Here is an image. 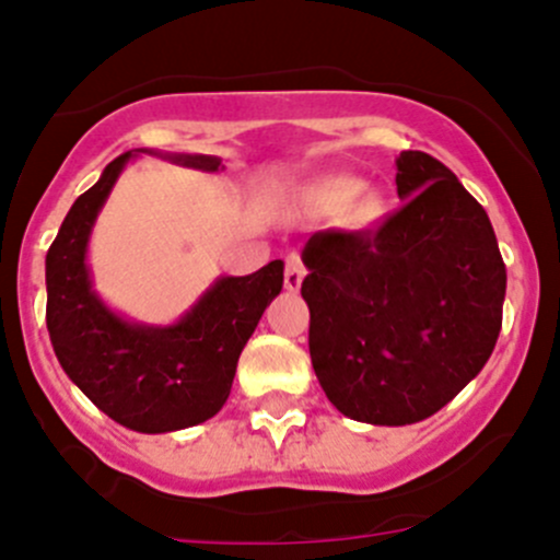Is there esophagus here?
<instances>
[{
	"label": "esophagus",
	"mask_w": 560,
	"mask_h": 560,
	"mask_svg": "<svg viewBox=\"0 0 560 560\" xmlns=\"http://www.w3.org/2000/svg\"><path fill=\"white\" fill-rule=\"evenodd\" d=\"M303 279H306V268H303V259L301 254L292 252L290 257H287V270H284V287L290 292H298L301 290Z\"/></svg>",
	"instance_id": "34e87169"
}]
</instances>
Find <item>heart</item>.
I'll return each instance as SVG.
<instances>
[{
    "instance_id": "b5f03b06",
    "label": "heart",
    "mask_w": 560,
    "mask_h": 560,
    "mask_svg": "<svg viewBox=\"0 0 560 560\" xmlns=\"http://www.w3.org/2000/svg\"><path fill=\"white\" fill-rule=\"evenodd\" d=\"M354 175H325L306 189L303 200L316 213H341L352 228H374L385 217V200L376 191L365 192Z\"/></svg>"
}]
</instances>
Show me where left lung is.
Returning <instances> with one entry per match:
<instances>
[{
	"label": "left lung",
	"instance_id": "8db88e82",
	"mask_svg": "<svg viewBox=\"0 0 560 560\" xmlns=\"http://www.w3.org/2000/svg\"><path fill=\"white\" fill-rule=\"evenodd\" d=\"M400 211L303 246L308 352L327 400L369 425L436 415L488 363L506 268L485 208L422 151L395 160Z\"/></svg>",
	"mask_w": 560,
	"mask_h": 560
}]
</instances>
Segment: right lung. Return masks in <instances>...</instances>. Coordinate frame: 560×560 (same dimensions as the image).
Returning a JSON list of instances; mask_svg holds the SVG:
<instances>
[{
    "label": "right lung",
    "mask_w": 560,
    "mask_h": 560,
    "mask_svg": "<svg viewBox=\"0 0 560 560\" xmlns=\"http://www.w3.org/2000/svg\"><path fill=\"white\" fill-rule=\"evenodd\" d=\"M140 154L202 173L224 171L208 154L132 149L113 160L72 202L48 248L45 322L65 374L100 411L129 431L171 433L211 420L228 404L241 352L284 284V262L219 276L171 325L129 319L107 306L94 290L89 241L118 175Z\"/></svg>",
    "instance_id": "add662e5"
}]
</instances>
